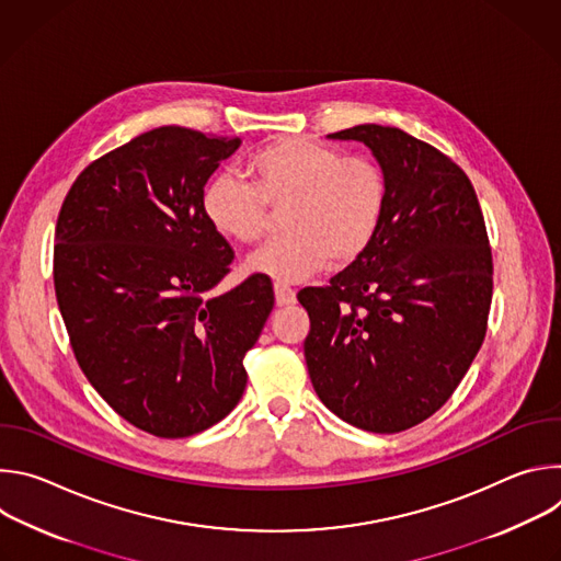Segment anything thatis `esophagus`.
Masks as SVG:
<instances>
[{
  "label": "esophagus",
  "instance_id": "34e87169",
  "mask_svg": "<svg viewBox=\"0 0 561 561\" xmlns=\"http://www.w3.org/2000/svg\"><path fill=\"white\" fill-rule=\"evenodd\" d=\"M275 301H277V306L295 304V290L286 284H275Z\"/></svg>",
  "mask_w": 561,
  "mask_h": 561
}]
</instances>
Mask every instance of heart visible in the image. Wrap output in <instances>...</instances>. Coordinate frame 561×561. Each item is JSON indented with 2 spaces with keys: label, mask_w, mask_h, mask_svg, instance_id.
Wrapping results in <instances>:
<instances>
[{
  "label": "heart",
  "mask_w": 561,
  "mask_h": 561,
  "mask_svg": "<svg viewBox=\"0 0 561 561\" xmlns=\"http://www.w3.org/2000/svg\"><path fill=\"white\" fill-rule=\"evenodd\" d=\"M251 184L217 175L202 193L208 226L228 242L251 247L266 234L271 210L286 234L251 255L247 268L277 284L304 282L324 266L359 262L379 234L388 186L362 154L304 137H277L247 157Z\"/></svg>",
  "instance_id": "obj_1"
}]
</instances>
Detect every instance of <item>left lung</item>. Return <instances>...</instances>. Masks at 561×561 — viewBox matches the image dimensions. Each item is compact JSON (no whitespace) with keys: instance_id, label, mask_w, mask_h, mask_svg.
I'll return each instance as SVG.
<instances>
[{"instance_id":"obj_1","label":"left lung","mask_w":561,"mask_h":561,"mask_svg":"<svg viewBox=\"0 0 561 561\" xmlns=\"http://www.w3.org/2000/svg\"><path fill=\"white\" fill-rule=\"evenodd\" d=\"M364 141L383 171L386 215L368 253L329 286L297 293L319 399L370 433H402L437 413L489 329L493 253L466 173L392 126L331 133Z\"/></svg>"}]
</instances>
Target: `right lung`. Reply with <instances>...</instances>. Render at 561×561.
<instances>
[{
    "mask_svg": "<svg viewBox=\"0 0 561 561\" xmlns=\"http://www.w3.org/2000/svg\"><path fill=\"white\" fill-rule=\"evenodd\" d=\"M237 146L152 128L79 173L57 217L53 279L75 359L119 417L154 437H191L237 407L275 304L260 273L208 295L234 251L204 219L202 193Z\"/></svg>",
    "mask_w": 561,
    "mask_h": 561,
    "instance_id": "add662e5",
    "label": "right lung"
}]
</instances>
